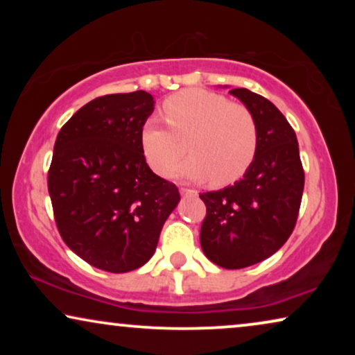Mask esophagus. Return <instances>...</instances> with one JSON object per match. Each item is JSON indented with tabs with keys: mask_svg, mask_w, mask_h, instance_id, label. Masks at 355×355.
I'll use <instances>...</instances> for the list:
<instances>
[{
	"mask_svg": "<svg viewBox=\"0 0 355 355\" xmlns=\"http://www.w3.org/2000/svg\"><path fill=\"white\" fill-rule=\"evenodd\" d=\"M181 193L182 196H192V197L198 196L197 191H193V189H187V187H181Z\"/></svg>",
	"mask_w": 355,
	"mask_h": 355,
	"instance_id": "34e87169",
	"label": "esophagus"
}]
</instances>
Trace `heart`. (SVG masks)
<instances>
[{
    "instance_id": "1",
    "label": "heart",
    "mask_w": 355,
    "mask_h": 355,
    "mask_svg": "<svg viewBox=\"0 0 355 355\" xmlns=\"http://www.w3.org/2000/svg\"><path fill=\"white\" fill-rule=\"evenodd\" d=\"M169 128L157 119L142 125V150L150 168L168 176L179 166L182 176L216 187L234 184L249 171L259 152V124L245 105L203 89H187L163 101Z\"/></svg>"
}]
</instances>
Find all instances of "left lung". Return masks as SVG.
I'll return each mask as SVG.
<instances>
[{
	"mask_svg": "<svg viewBox=\"0 0 355 355\" xmlns=\"http://www.w3.org/2000/svg\"><path fill=\"white\" fill-rule=\"evenodd\" d=\"M259 124V152L234 186L203 192L202 250L221 268L239 270L279 250L297 223L304 168L294 129L265 96L232 89Z\"/></svg>",
	"mask_w": 355,
	"mask_h": 355,
	"instance_id": "1",
	"label": "left lung"
}]
</instances>
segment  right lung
Segmentation results:
<instances>
[{
  "label": "right lung",
  "mask_w": 355,
  "mask_h": 355,
  "mask_svg": "<svg viewBox=\"0 0 355 355\" xmlns=\"http://www.w3.org/2000/svg\"><path fill=\"white\" fill-rule=\"evenodd\" d=\"M152 113L148 92L98 96L62 125L53 150L48 192L58 231L82 260L110 273L152 259L181 198L145 162L140 134Z\"/></svg>",
  "instance_id": "add662e5"
}]
</instances>
